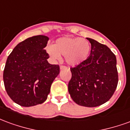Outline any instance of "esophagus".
<instances>
[{"instance_id": "obj_1", "label": "esophagus", "mask_w": 130, "mask_h": 130, "mask_svg": "<svg viewBox=\"0 0 130 130\" xmlns=\"http://www.w3.org/2000/svg\"><path fill=\"white\" fill-rule=\"evenodd\" d=\"M60 69L62 70H65V69H67V67H65L64 65H60Z\"/></svg>"}]
</instances>
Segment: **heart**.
<instances>
[{
  "mask_svg": "<svg viewBox=\"0 0 130 130\" xmlns=\"http://www.w3.org/2000/svg\"><path fill=\"white\" fill-rule=\"evenodd\" d=\"M91 50L90 42L81 37H62L57 39L54 45L46 47V52L55 60L65 56V62L69 65L76 66L86 60Z\"/></svg>",
  "mask_w": 130,
  "mask_h": 130,
  "instance_id": "obj_1",
  "label": "heart"
}]
</instances>
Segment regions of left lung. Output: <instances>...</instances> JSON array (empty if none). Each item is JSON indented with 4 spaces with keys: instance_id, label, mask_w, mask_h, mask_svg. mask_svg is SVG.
Instances as JSON below:
<instances>
[{
    "instance_id": "obj_1",
    "label": "left lung",
    "mask_w": 130,
    "mask_h": 130,
    "mask_svg": "<svg viewBox=\"0 0 130 130\" xmlns=\"http://www.w3.org/2000/svg\"><path fill=\"white\" fill-rule=\"evenodd\" d=\"M86 39L91 44L90 56L70 68L72 78L68 91L77 104L95 107L109 101L116 89V58L108 46L91 38Z\"/></svg>"
}]
</instances>
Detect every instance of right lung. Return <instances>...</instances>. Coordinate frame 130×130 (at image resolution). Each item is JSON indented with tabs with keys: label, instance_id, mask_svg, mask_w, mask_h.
<instances>
[{
	"label": "right lung",
	"instance_id": "1",
	"mask_svg": "<svg viewBox=\"0 0 130 130\" xmlns=\"http://www.w3.org/2000/svg\"><path fill=\"white\" fill-rule=\"evenodd\" d=\"M45 35L29 37L16 46L7 57L3 71L5 88L10 98L21 106L43 103L51 84L60 73L59 65H51L44 49Z\"/></svg>",
	"mask_w": 130,
	"mask_h": 130
}]
</instances>
